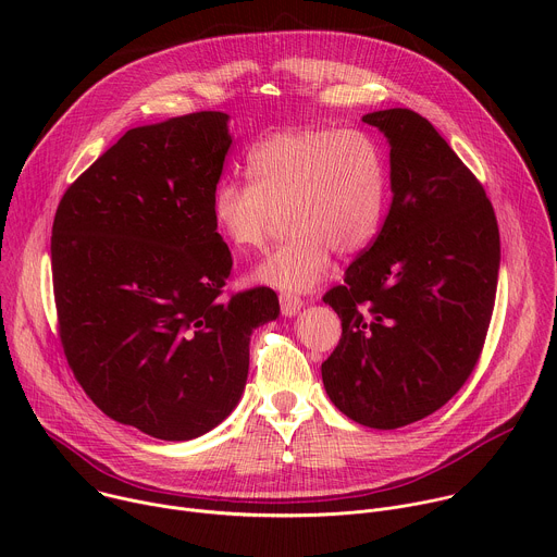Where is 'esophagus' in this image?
<instances>
[{"label":"esophagus","mask_w":557,"mask_h":557,"mask_svg":"<svg viewBox=\"0 0 557 557\" xmlns=\"http://www.w3.org/2000/svg\"><path fill=\"white\" fill-rule=\"evenodd\" d=\"M280 306H282V314L284 317H295L301 310V299L293 297V295H280Z\"/></svg>","instance_id":"obj_1"}]
</instances>
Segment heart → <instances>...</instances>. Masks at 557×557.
Instances as JSON below:
<instances>
[{
	"label": "heart",
	"mask_w": 557,
	"mask_h": 557,
	"mask_svg": "<svg viewBox=\"0 0 557 557\" xmlns=\"http://www.w3.org/2000/svg\"><path fill=\"white\" fill-rule=\"evenodd\" d=\"M249 181H224L213 222L224 240L249 253L269 240L280 215L290 231L253 280L284 293L320 282L333 251L357 256L379 233L385 211V161L359 129L293 127L264 136L247 156Z\"/></svg>",
	"instance_id": "b5f03b06"
}]
</instances>
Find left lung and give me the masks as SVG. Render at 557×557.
<instances>
[{"label":"left lung","mask_w":557,"mask_h":557,"mask_svg":"<svg viewBox=\"0 0 557 557\" xmlns=\"http://www.w3.org/2000/svg\"><path fill=\"white\" fill-rule=\"evenodd\" d=\"M361 121L387 138L392 205L376 240L324 295L342 339L322 379L348 419L396 430L443 408L479 361L500 233L483 185L428 119L392 108Z\"/></svg>","instance_id":"1"}]
</instances>
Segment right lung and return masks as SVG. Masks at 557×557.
<instances>
[{"label":"right lung","instance_id":"right-lung-1","mask_svg":"<svg viewBox=\"0 0 557 557\" xmlns=\"http://www.w3.org/2000/svg\"><path fill=\"white\" fill-rule=\"evenodd\" d=\"M228 114L125 132L63 194L52 284L65 359L110 419L191 441L240 401L271 288L222 297L233 260L213 222Z\"/></svg>","mask_w":557,"mask_h":557}]
</instances>
